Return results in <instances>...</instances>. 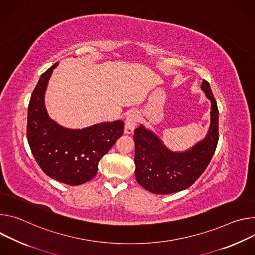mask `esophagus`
<instances>
[{"label": "esophagus", "mask_w": 255, "mask_h": 255, "mask_svg": "<svg viewBox=\"0 0 255 255\" xmlns=\"http://www.w3.org/2000/svg\"><path fill=\"white\" fill-rule=\"evenodd\" d=\"M138 120H139V118H138V115L136 111H130L128 113L127 119H126V125H125V132L127 134H129L133 131L134 128L136 127V125L138 123Z\"/></svg>", "instance_id": "esophagus-1"}]
</instances>
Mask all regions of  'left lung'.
<instances>
[{"instance_id":"8db88e82","label":"left lung","mask_w":255,"mask_h":255,"mask_svg":"<svg viewBox=\"0 0 255 255\" xmlns=\"http://www.w3.org/2000/svg\"><path fill=\"white\" fill-rule=\"evenodd\" d=\"M202 89L212 102L211 127L206 138L189 151L171 152L143 126L134 129L135 179L152 193L169 194L188 188L204 173L215 154L219 140V110L208 81H203Z\"/></svg>"}]
</instances>
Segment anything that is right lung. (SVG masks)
<instances>
[{"label": "right lung", "mask_w": 255, "mask_h": 255, "mask_svg": "<svg viewBox=\"0 0 255 255\" xmlns=\"http://www.w3.org/2000/svg\"><path fill=\"white\" fill-rule=\"evenodd\" d=\"M55 63L39 78L27 117V140L41 170L50 178L70 185L91 180L101 158L116 144L125 130L124 122L103 123L83 129H69L47 116L44 92Z\"/></svg>", "instance_id": "add662e5"}]
</instances>
